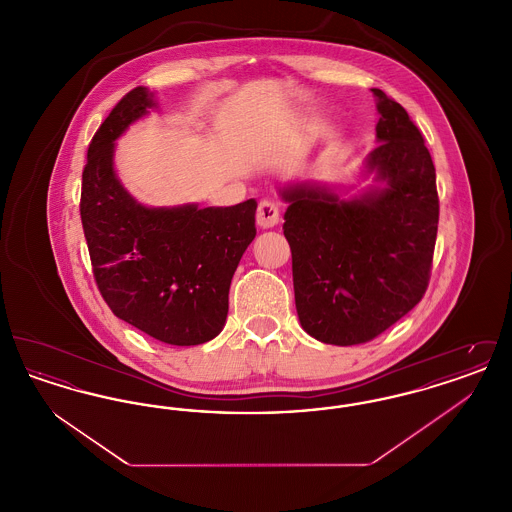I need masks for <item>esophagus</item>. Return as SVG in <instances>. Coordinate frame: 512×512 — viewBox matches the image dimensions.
<instances>
[{
  "label": "esophagus",
  "instance_id": "34e87169",
  "mask_svg": "<svg viewBox=\"0 0 512 512\" xmlns=\"http://www.w3.org/2000/svg\"><path fill=\"white\" fill-rule=\"evenodd\" d=\"M280 220V207L272 199H263L257 207V224L261 228H272Z\"/></svg>",
  "mask_w": 512,
  "mask_h": 512
}]
</instances>
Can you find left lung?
I'll use <instances>...</instances> for the list:
<instances>
[{"instance_id":"left-lung-1","label":"left lung","mask_w":512,"mask_h":512,"mask_svg":"<svg viewBox=\"0 0 512 512\" xmlns=\"http://www.w3.org/2000/svg\"><path fill=\"white\" fill-rule=\"evenodd\" d=\"M372 92L380 144L366 169L388 188L353 201L305 186L284 192L299 322L315 340L341 347L374 340L420 303L438 236L432 155L409 113Z\"/></svg>"}]
</instances>
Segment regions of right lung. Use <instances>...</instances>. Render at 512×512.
Returning <instances> with one entry per match:
<instances>
[{
    "label": "right lung",
    "instance_id": "right-lung-1",
    "mask_svg": "<svg viewBox=\"0 0 512 512\" xmlns=\"http://www.w3.org/2000/svg\"><path fill=\"white\" fill-rule=\"evenodd\" d=\"M153 101L130 90L101 122L82 171L80 219L99 293L115 317L169 345L213 340L255 238V199L234 207L147 209L113 171L115 140Z\"/></svg>",
    "mask_w": 512,
    "mask_h": 512
}]
</instances>
